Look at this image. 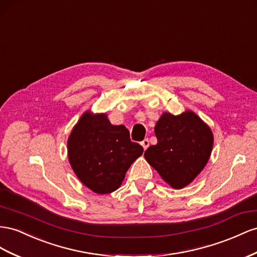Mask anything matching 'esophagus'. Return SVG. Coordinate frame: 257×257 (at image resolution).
<instances>
[{
	"instance_id": "esophagus-1",
	"label": "esophagus",
	"mask_w": 257,
	"mask_h": 257,
	"mask_svg": "<svg viewBox=\"0 0 257 257\" xmlns=\"http://www.w3.org/2000/svg\"><path fill=\"white\" fill-rule=\"evenodd\" d=\"M141 144H142V146H143L145 150L149 147V141L148 140H144Z\"/></svg>"
}]
</instances>
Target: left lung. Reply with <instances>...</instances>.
<instances>
[{"label": "left lung", "mask_w": 257, "mask_h": 257, "mask_svg": "<svg viewBox=\"0 0 257 257\" xmlns=\"http://www.w3.org/2000/svg\"><path fill=\"white\" fill-rule=\"evenodd\" d=\"M155 133L158 143L145 151V159L173 188H184L209 161L213 148L211 128L188 110L179 115L164 112Z\"/></svg>", "instance_id": "left-lung-1"}]
</instances>
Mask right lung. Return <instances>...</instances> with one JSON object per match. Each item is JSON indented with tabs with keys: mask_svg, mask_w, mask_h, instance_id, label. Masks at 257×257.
I'll list each match as a JSON object with an SVG mask.
<instances>
[{
	"mask_svg": "<svg viewBox=\"0 0 257 257\" xmlns=\"http://www.w3.org/2000/svg\"><path fill=\"white\" fill-rule=\"evenodd\" d=\"M144 152L124 125L106 113L86 111L68 138V158L75 175L92 191L105 195L121 186L131 164Z\"/></svg>",
	"mask_w": 257,
	"mask_h": 257,
	"instance_id": "1",
	"label": "right lung"
}]
</instances>
